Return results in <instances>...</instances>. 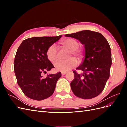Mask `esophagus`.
<instances>
[{"label":"esophagus","mask_w":127,"mask_h":127,"mask_svg":"<svg viewBox=\"0 0 127 127\" xmlns=\"http://www.w3.org/2000/svg\"><path fill=\"white\" fill-rule=\"evenodd\" d=\"M67 74L66 71H61V74L62 75H66Z\"/></svg>","instance_id":"34e87169"}]
</instances>
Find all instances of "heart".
<instances>
[{
	"label": "heart",
	"instance_id": "heart-1",
	"mask_svg": "<svg viewBox=\"0 0 127 127\" xmlns=\"http://www.w3.org/2000/svg\"><path fill=\"white\" fill-rule=\"evenodd\" d=\"M61 43L64 47L71 51V54L75 56L79 60L81 61L84 58V53L78 49L79 43L77 41L71 38H68L62 41ZM47 57L48 60L53 62L57 57V48L56 44H52L47 51ZM77 64V61L74 58H71L66 60H58L55 63V67L57 70L67 71L75 67Z\"/></svg>",
	"mask_w": 127,
	"mask_h": 127
}]
</instances>
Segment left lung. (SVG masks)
I'll return each mask as SVG.
<instances>
[{"label": "left lung", "instance_id": "obj_1", "mask_svg": "<svg viewBox=\"0 0 127 127\" xmlns=\"http://www.w3.org/2000/svg\"><path fill=\"white\" fill-rule=\"evenodd\" d=\"M65 36L78 40L85 47V58L76 68L83 74L73 71L75 77L70 83L73 93L83 99L95 97L102 93L110 77L112 59L108 42L101 33L90 30Z\"/></svg>", "mask_w": 127, "mask_h": 127}]
</instances>
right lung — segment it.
Segmentation results:
<instances>
[{
	"mask_svg": "<svg viewBox=\"0 0 127 127\" xmlns=\"http://www.w3.org/2000/svg\"><path fill=\"white\" fill-rule=\"evenodd\" d=\"M61 36L29 38L18 47L14 60V71L18 85L28 97L41 101L54 92L61 72L49 74L46 78L42 75L55 68L48 59L47 51Z\"/></svg>",
	"mask_w": 127,
	"mask_h": 127,
	"instance_id": "right-lung-1",
	"label": "right lung"
}]
</instances>
